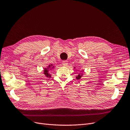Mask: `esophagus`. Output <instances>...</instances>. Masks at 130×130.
<instances>
[{
	"label": "esophagus",
	"instance_id": "1",
	"mask_svg": "<svg viewBox=\"0 0 130 130\" xmlns=\"http://www.w3.org/2000/svg\"><path fill=\"white\" fill-rule=\"evenodd\" d=\"M62 65H63V66H68V61H67V60H64V61H62Z\"/></svg>",
	"mask_w": 130,
	"mask_h": 130
}]
</instances>
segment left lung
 Segmentation results:
<instances>
[{"label":"left lung","mask_w":130,"mask_h":130,"mask_svg":"<svg viewBox=\"0 0 130 130\" xmlns=\"http://www.w3.org/2000/svg\"><path fill=\"white\" fill-rule=\"evenodd\" d=\"M82 76H83V74L79 73V75L77 76H76V79H80Z\"/></svg>","instance_id":"8db88e82"}]
</instances>
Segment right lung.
Here are the masks:
<instances>
[{
	"instance_id": "1",
	"label": "right lung",
	"mask_w": 130,
	"mask_h": 130,
	"mask_svg": "<svg viewBox=\"0 0 130 130\" xmlns=\"http://www.w3.org/2000/svg\"><path fill=\"white\" fill-rule=\"evenodd\" d=\"M54 66H52V64L51 65H50L48 66V67L47 68H45L44 70V74L45 75V76H46V77L47 78H50L51 75L49 73V70H51V69H52L53 68H54Z\"/></svg>"
}]
</instances>
